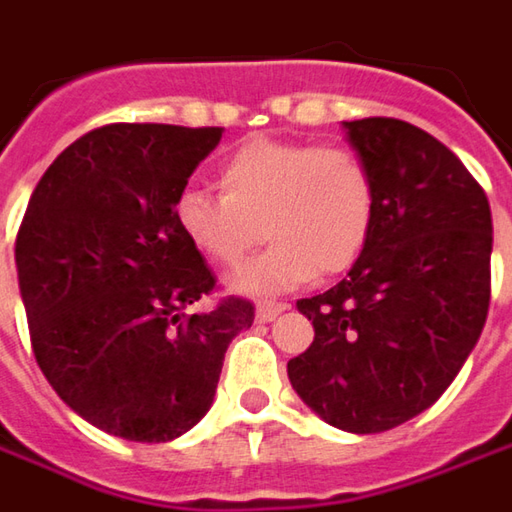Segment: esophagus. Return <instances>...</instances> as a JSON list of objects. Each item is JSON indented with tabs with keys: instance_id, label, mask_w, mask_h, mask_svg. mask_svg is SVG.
Returning a JSON list of instances; mask_svg holds the SVG:
<instances>
[{
	"instance_id": "obj_1",
	"label": "esophagus",
	"mask_w": 512,
	"mask_h": 512,
	"mask_svg": "<svg viewBox=\"0 0 512 512\" xmlns=\"http://www.w3.org/2000/svg\"><path fill=\"white\" fill-rule=\"evenodd\" d=\"M284 310H287V304H281V301H262V304L256 307V321H273V318H279Z\"/></svg>"
}]
</instances>
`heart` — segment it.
Instances as JSON below:
<instances>
[{"label": "heart", "mask_w": 512, "mask_h": 512, "mask_svg": "<svg viewBox=\"0 0 512 512\" xmlns=\"http://www.w3.org/2000/svg\"><path fill=\"white\" fill-rule=\"evenodd\" d=\"M222 194L185 188L174 216L208 262L239 264L250 250L273 245L233 273L245 296H276L358 262L375 225V177L346 146L250 140L222 163Z\"/></svg>", "instance_id": "obj_1"}]
</instances>
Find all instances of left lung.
Instances as JSON below:
<instances>
[{
    "label": "left lung",
    "mask_w": 512,
    "mask_h": 512,
    "mask_svg": "<svg viewBox=\"0 0 512 512\" xmlns=\"http://www.w3.org/2000/svg\"><path fill=\"white\" fill-rule=\"evenodd\" d=\"M344 129L375 177V225L346 279L296 304L315 341L287 377L324 423L377 434L434 406L479 341L493 219L437 137L397 118Z\"/></svg>",
    "instance_id": "left-lung-1"
}]
</instances>
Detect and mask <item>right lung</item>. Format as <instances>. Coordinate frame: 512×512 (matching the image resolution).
<instances>
[{"mask_svg": "<svg viewBox=\"0 0 512 512\" xmlns=\"http://www.w3.org/2000/svg\"><path fill=\"white\" fill-rule=\"evenodd\" d=\"M222 137L219 126L109 123L53 160L27 202L16 270L47 383L87 423L168 442L211 408L228 344L253 304L211 296L214 273L174 205Z\"/></svg>", "mask_w": 512, "mask_h": 512, "instance_id": "add662e5", "label": "right lung"}]
</instances>
